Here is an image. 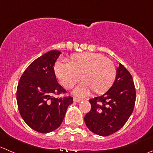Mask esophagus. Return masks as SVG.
<instances>
[{
  "mask_svg": "<svg viewBox=\"0 0 153 153\" xmlns=\"http://www.w3.org/2000/svg\"><path fill=\"white\" fill-rule=\"evenodd\" d=\"M81 100H83V99H81V98L75 97L73 99V101H74V102H80V101H81Z\"/></svg>",
  "mask_w": 153,
  "mask_h": 153,
  "instance_id": "obj_1",
  "label": "esophagus"
}]
</instances>
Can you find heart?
<instances>
[{
    "label": "heart",
    "instance_id": "heart-1",
    "mask_svg": "<svg viewBox=\"0 0 153 153\" xmlns=\"http://www.w3.org/2000/svg\"><path fill=\"white\" fill-rule=\"evenodd\" d=\"M67 63L56 62L54 74L60 84L71 89L79 81L81 83L74 93L78 96L88 94L90 90L95 94L108 91L114 84L117 69L114 62L98 53H81L73 54L66 60Z\"/></svg>",
    "mask_w": 153,
    "mask_h": 153
}]
</instances>
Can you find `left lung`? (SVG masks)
I'll list each match as a JSON object with an SVG mask.
<instances>
[{"label": "left lung", "instance_id": "8db88e82", "mask_svg": "<svg viewBox=\"0 0 153 153\" xmlns=\"http://www.w3.org/2000/svg\"><path fill=\"white\" fill-rule=\"evenodd\" d=\"M136 91L133 78L120 63L112 87L101 96L90 99L91 109L84 117L87 128L100 136H108L120 129L134 110Z\"/></svg>", "mask_w": 153, "mask_h": 153}]
</instances>
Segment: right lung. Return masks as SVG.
<instances>
[{
  "mask_svg": "<svg viewBox=\"0 0 153 153\" xmlns=\"http://www.w3.org/2000/svg\"><path fill=\"white\" fill-rule=\"evenodd\" d=\"M61 53L50 51L27 66L19 81L16 92L18 108L22 119L32 129L48 133L57 129L63 120L72 96L54 97L66 94L57 83L54 71Z\"/></svg>",
  "mask_w": 153,
  "mask_h": 153,
  "instance_id": "obj_1",
  "label": "right lung"
}]
</instances>
